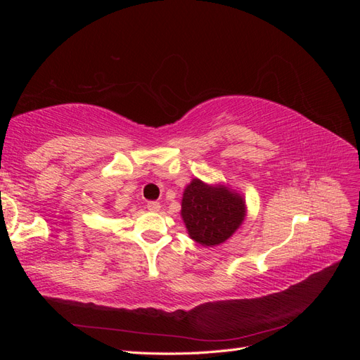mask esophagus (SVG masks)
I'll return each instance as SVG.
<instances>
[{
	"mask_svg": "<svg viewBox=\"0 0 360 360\" xmlns=\"http://www.w3.org/2000/svg\"><path fill=\"white\" fill-rule=\"evenodd\" d=\"M147 209L150 212H159L160 210V204L158 201H148L147 202Z\"/></svg>",
	"mask_w": 360,
	"mask_h": 360,
	"instance_id": "34e87169",
	"label": "esophagus"
}]
</instances>
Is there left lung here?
Segmentation results:
<instances>
[{"mask_svg": "<svg viewBox=\"0 0 360 360\" xmlns=\"http://www.w3.org/2000/svg\"><path fill=\"white\" fill-rule=\"evenodd\" d=\"M181 217L191 238L202 246L225 242L245 219V201L224 186L193 179L184 189Z\"/></svg>", "mask_w": 360, "mask_h": 360, "instance_id": "left-lung-1", "label": "left lung"}]
</instances>
